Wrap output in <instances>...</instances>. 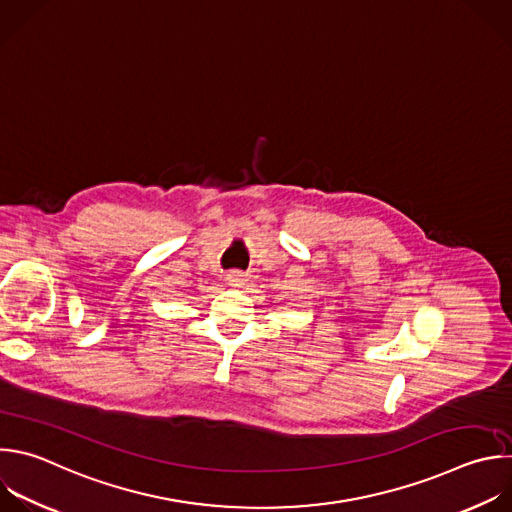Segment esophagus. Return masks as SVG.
<instances>
[{
	"label": "esophagus",
	"mask_w": 512,
	"mask_h": 512,
	"mask_svg": "<svg viewBox=\"0 0 512 512\" xmlns=\"http://www.w3.org/2000/svg\"><path fill=\"white\" fill-rule=\"evenodd\" d=\"M227 281H229L231 285H241V283L245 281V273H243V271H239V269H233V271H229Z\"/></svg>",
	"instance_id": "1"
}]
</instances>
